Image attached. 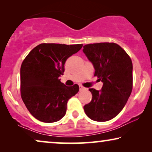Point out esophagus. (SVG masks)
Wrapping results in <instances>:
<instances>
[{"label": "esophagus", "mask_w": 152, "mask_h": 152, "mask_svg": "<svg viewBox=\"0 0 152 152\" xmlns=\"http://www.w3.org/2000/svg\"><path fill=\"white\" fill-rule=\"evenodd\" d=\"M79 87H80V91H84V90H86V88H85V87L82 86V85H80V86H79Z\"/></svg>", "instance_id": "34e87169"}]
</instances>
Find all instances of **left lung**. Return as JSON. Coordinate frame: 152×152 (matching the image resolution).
I'll return each instance as SVG.
<instances>
[{
    "mask_svg": "<svg viewBox=\"0 0 152 152\" xmlns=\"http://www.w3.org/2000/svg\"><path fill=\"white\" fill-rule=\"evenodd\" d=\"M83 52L93 64L94 75L103 82L101 91L89 88L93 97L84 107L85 113L95 121H108L122 111L132 93V59L115 43L86 44Z\"/></svg>",
    "mask_w": 152,
    "mask_h": 152,
    "instance_id": "1",
    "label": "left lung"
}]
</instances>
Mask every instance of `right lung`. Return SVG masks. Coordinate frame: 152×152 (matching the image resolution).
Masks as SVG:
<instances>
[{
  "label": "right lung",
  "mask_w": 152,
  "mask_h": 152,
  "mask_svg": "<svg viewBox=\"0 0 152 152\" xmlns=\"http://www.w3.org/2000/svg\"><path fill=\"white\" fill-rule=\"evenodd\" d=\"M83 44L41 43L26 56L20 67V95L32 116L50 123L65 115L67 102L79 86H66L59 80L68 57Z\"/></svg>",
  "instance_id": "add662e5"
}]
</instances>
